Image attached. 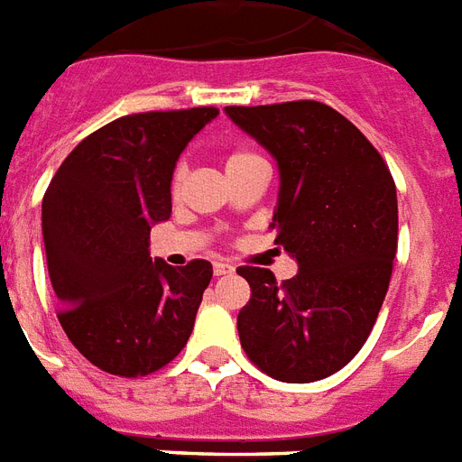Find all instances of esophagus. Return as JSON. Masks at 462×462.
Returning <instances> with one entry per match:
<instances>
[{"label":"esophagus","instance_id":"obj_1","mask_svg":"<svg viewBox=\"0 0 462 462\" xmlns=\"http://www.w3.org/2000/svg\"><path fill=\"white\" fill-rule=\"evenodd\" d=\"M235 268L230 263H213V275L216 277H223V275H232Z\"/></svg>","mask_w":462,"mask_h":462}]
</instances>
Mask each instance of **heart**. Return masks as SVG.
Returning a JSON list of instances; mask_svg holds the SVG:
<instances>
[{
  "label": "heart",
  "instance_id": "b5f03b06",
  "mask_svg": "<svg viewBox=\"0 0 462 462\" xmlns=\"http://www.w3.org/2000/svg\"><path fill=\"white\" fill-rule=\"evenodd\" d=\"M256 156H258V153L249 152V149H235V152H230L227 156H225V168H227V171H232V168L242 166V163H246V161H251V159H256ZM182 178H185V168L178 166L175 171H172V178H171L172 194L180 192Z\"/></svg>",
  "mask_w": 462,
  "mask_h": 462
}]
</instances>
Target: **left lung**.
I'll return each instance as SVG.
<instances>
[{"mask_svg": "<svg viewBox=\"0 0 462 462\" xmlns=\"http://www.w3.org/2000/svg\"><path fill=\"white\" fill-rule=\"evenodd\" d=\"M225 111L277 159L270 227L299 263L282 284L268 268H237L251 287L237 316L244 354L280 382L329 377L361 351L387 296L399 246L392 172L365 134L322 101Z\"/></svg>", "mask_w": 462, "mask_h": 462, "instance_id": "1", "label": "left lung"}]
</instances>
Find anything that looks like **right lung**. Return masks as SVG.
Listing matches in <instances>:
<instances>
[{"mask_svg": "<svg viewBox=\"0 0 462 462\" xmlns=\"http://www.w3.org/2000/svg\"><path fill=\"white\" fill-rule=\"evenodd\" d=\"M216 106L116 118L66 156L42 199L49 280L59 322L92 365L144 377L192 335L213 268L149 256V230L171 216L175 161Z\"/></svg>", "mask_w": 462, "mask_h": 462, "instance_id": "obj_1", "label": "right lung"}]
</instances>
